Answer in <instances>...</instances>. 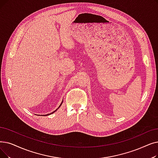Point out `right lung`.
Wrapping results in <instances>:
<instances>
[{
	"mask_svg": "<svg viewBox=\"0 0 158 158\" xmlns=\"http://www.w3.org/2000/svg\"><path fill=\"white\" fill-rule=\"evenodd\" d=\"M62 103H63V102H61V104H60V106H59V107H60V106H61V105H62ZM58 108H57V109H56V110H55V111H54V112H52V113H51V114H53V112H56V110H58ZM50 115V114H47V115Z\"/></svg>",
	"mask_w": 158,
	"mask_h": 158,
	"instance_id": "obj_1",
	"label": "right lung"
}]
</instances>
